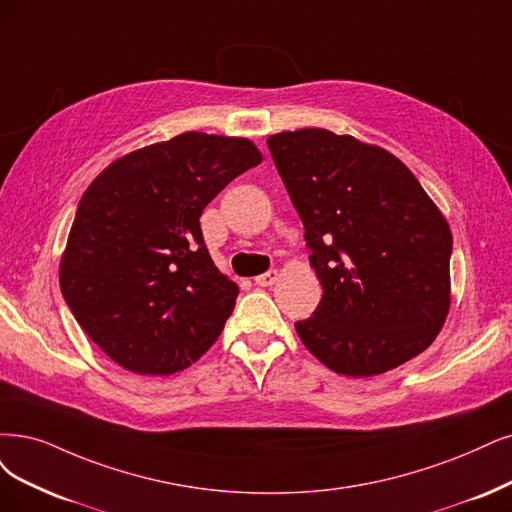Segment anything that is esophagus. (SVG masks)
Masks as SVG:
<instances>
[{
    "label": "esophagus",
    "instance_id": "1",
    "mask_svg": "<svg viewBox=\"0 0 512 512\" xmlns=\"http://www.w3.org/2000/svg\"><path fill=\"white\" fill-rule=\"evenodd\" d=\"M276 278H278V272H276V270H270V272H266V274L255 276V285H257V287H272L274 282H276Z\"/></svg>",
    "mask_w": 512,
    "mask_h": 512
}]
</instances>
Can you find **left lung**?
Returning <instances> with one entry per match:
<instances>
[{
	"label": "left lung",
	"instance_id": "obj_1",
	"mask_svg": "<svg viewBox=\"0 0 512 512\" xmlns=\"http://www.w3.org/2000/svg\"><path fill=\"white\" fill-rule=\"evenodd\" d=\"M268 147L323 285L295 323L304 346L350 377L424 352L451 306V230L420 181L384 147L325 128L276 132Z\"/></svg>",
	"mask_w": 512,
	"mask_h": 512
}]
</instances>
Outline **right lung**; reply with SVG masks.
Listing matches in <instances>:
<instances>
[{"label":"right lung","instance_id":"obj_1","mask_svg":"<svg viewBox=\"0 0 512 512\" xmlns=\"http://www.w3.org/2000/svg\"><path fill=\"white\" fill-rule=\"evenodd\" d=\"M261 160L251 139L192 130L130 151L88 185L59 282L75 320L113 363L170 375L217 342L238 285L213 263L200 215Z\"/></svg>","mask_w":512,"mask_h":512}]
</instances>
